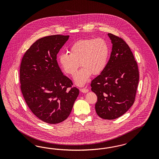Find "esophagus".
Segmentation results:
<instances>
[{"label": "esophagus", "mask_w": 159, "mask_h": 159, "mask_svg": "<svg viewBox=\"0 0 159 159\" xmlns=\"http://www.w3.org/2000/svg\"><path fill=\"white\" fill-rule=\"evenodd\" d=\"M80 90L83 93H86L89 92V89H86V88H81V89H80Z\"/></svg>", "instance_id": "1"}]
</instances>
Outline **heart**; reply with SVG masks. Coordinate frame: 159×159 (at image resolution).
Returning a JSON list of instances; mask_svg holds the SVG:
<instances>
[{
	"instance_id": "b5f03b06",
	"label": "heart",
	"mask_w": 159,
	"mask_h": 159,
	"mask_svg": "<svg viewBox=\"0 0 159 159\" xmlns=\"http://www.w3.org/2000/svg\"><path fill=\"white\" fill-rule=\"evenodd\" d=\"M69 52L59 55V63L65 72L73 75L80 63L83 67L75 75L74 80L78 86H83L92 74L97 75L104 70L110 51L104 39L97 38L77 41L70 46Z\"/></svg>"
}]
</instances>
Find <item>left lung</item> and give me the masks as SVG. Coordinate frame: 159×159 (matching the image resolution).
Masks as SVG:
<instances>
[{
    "instance_id": "1",
    "label": "left lung",
    "mask_w": 159,
    "mask_h": 159,
    "mask_svg": "<svg viewBox=\"0 0 159 159\" xmlns=\"http://www.w3.org/2000/svg\"><path fill=\"white\" fill-rule=\"evenodd\" d=\"M108 35L112 43L110 58L104 70L92 80L91 87L97 96V115L104 120H114L134 104L139 74L128 45L114 34Z\"/></svg>"
}]
</instances>
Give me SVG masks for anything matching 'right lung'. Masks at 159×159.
I'll return each mask as SVG.
<instances>
[{
	"mask_svg": "<svg viewBox=\"0 0 159 159\" xmlns=\"http://www.w3.org/2000/svg\"><path fill=\"white\" fill-rule=\"evenodd\" d=\"M69 38L53 35L39 39L24 53L20 65L24 100L35 116L51 124L67 118L79 94L72 80L63 75L57 61Z\"/></svg>",
	"mask_w": 159,
	"mask_h": 159,
	"instance_id": "obj_1",
	"label": "right lung"
}]
</instances>
